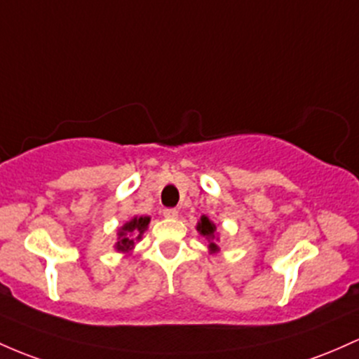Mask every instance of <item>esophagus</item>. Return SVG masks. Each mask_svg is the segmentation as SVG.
<instances>
[{"label": "esophagus", "instance_id": "1", "mask_svg": "<svg viewBox=\"0 0 359 359\" xmlns=\"http://www.w3.org/2000/svg\"><path fill=\"white\" fill-rule=\"evenodd\" d=\"M163 216H165V218H168V219H173V218H177V216H179V211L173 210V208H167V210H163Z\"/></svg>", "mask_w": 359, "mask_h": 359}]
</instances>
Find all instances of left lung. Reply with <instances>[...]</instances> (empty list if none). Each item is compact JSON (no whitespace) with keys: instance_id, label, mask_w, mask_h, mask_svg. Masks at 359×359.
Returning <instances> with one entry per match:
<instances>
[{"instance_id":"8db88e82","label":"left lung","mask_w":359,"mask_h":359,"mask_svg":"<svg viewBox=\"0 0 359 359\" xmlns=\"http://www.w3.org/2000/svg\"><path fill=\"white\" fill-rule=\"evenodd\" d=\"M196 230L199 231L201 237H204L208 240V247H210L211 252L218 250V245H216V240H218V233H216V224L211 222L208 216H201V219L198 222V226Z\"/></svg>"}]
</instances>
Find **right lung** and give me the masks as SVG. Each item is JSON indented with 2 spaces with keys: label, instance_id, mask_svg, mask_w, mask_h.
<instances>
[{
  "label": "right lung",
  "instance_id": "obj_1",
  "mask_svg": "<svg viewBox=\"0 0 359 359\" xmlns=\"http://www.w3.org/2000/svg\"><path fill=\"white\" fill-rule=\"evenodd\" d=\"M149 224V216H135L133 219H129L128 223H124L117 230V242H116V250L122 252V254H129L135 249V242H140L143 238V233L148 230Z\"/></svg>",
  "mask_w": 359,
  "mask_h": 359
}]
</instances>
